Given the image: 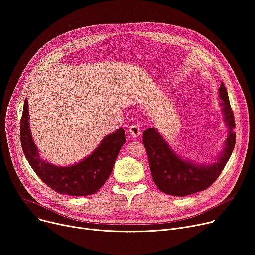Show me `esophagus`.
<instances>
[{"label": "esophagus", "mask_w": 255, "mask_h": 255, "mask_svg": "<svg viewBox=\"0 0 255 255\" xmlns=\"http://www.w3.org/2000/svg\"><path fill=\"white\" fill-rule=\"evenodd\" d=\"M128 133L130 134V135H132V136H139L140 134H141V132H142V130L140 129V128L136 126V125H131L129 128H128Z\"/></svg>", "instance_id": "34e87169"}]
</instances>
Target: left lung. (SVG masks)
Here are the masks:
<instances>
[{
	"mask_svg": "<svg viewBox=\"0 0 255 255\" xmlns=\"http://www.w3.org/2000/svg\"><path fill=\"white\" fill-rule=\"evenodd\" d=\"M219 92L223 100L221 106L229 132L225 148L215 162L204 165L183 159L174 153L155 128L144 131L143 143L147 151L152 178L155 185L163 193L183 197L206 190L220 177L229 161L236 143V132H234L235 120L228 92L223 83Z\"/></svg>",
	"mask_w": 255,
	"mask_h": 255,
	"instance_id": "1",
	"label": "left lung"
}]
</instances>
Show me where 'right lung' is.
<instances>
[{
  "instance_id": "add662e5",
  "label": "right lung",
  "mask_w": 255,
  "mask_h": 255,
  "mask_svg": "<svg viewBox=\"0 0 255 255\" xmlns=\"http://www.w3.org/2000/svg\"><path fill=\"white\" fill-rule=\"evenodd\" d=\"M28 102L24 101L20 121V141L25 157L47 186L59 194L69 196L92 195L107 181L113 169L115 159L126 143L124 128L106 135L100 145L83 161L71 166H56L42 159L32 140L29 129Z\"/></svg>"
}]
</instances>
